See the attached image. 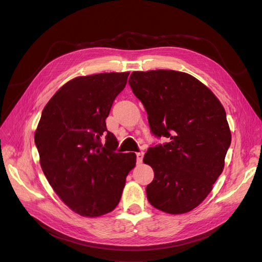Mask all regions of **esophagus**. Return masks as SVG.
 <instances>
[{"instance_id":"34e87169","label":"esophagus","mask_w":262,"mask_h":262,"mask_svg":"<svg viewBox=\"0 0 262 262\" xmlns=\"http://www.w3.org/2000/svg\"><path fill=\"white\" fill-rule=\"evenodd\" d=\"M143 155H144V153H143V152H138V153H136V156H137V162H138V163H141V162H142Z\"/></svg>"}]
</instances>
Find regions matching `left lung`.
<instances>
[{"mask_svg":"<svg viewBox=\"0 0 262 262\" xmlns=\"http://www.w3.org/2000/svg\"><path fill=\"white\" fill-rule=\"evenodd\" d=\"M128 84L146 110L150 130L169 139L144 155L154 170L147 201L167 213L189 212L223 172L231 142L225 109L207 86L185 72L135 71Z\"/></svg>","mask_w":262,"mask_h":262,"instance_id":"1","label":"left lung"}]
</instances>
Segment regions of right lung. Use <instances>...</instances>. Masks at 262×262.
I'll use <instances>...</instances> for the list:
<instances>
[{
	"instance_id": "right-lung-1",
	"label": "right lung",
	"mask_w": 262,
	"mask_h": 262,
	"mask_svg": "<svg viewBox=\"0 0 262 262\" xmlns=\"http://www.w3.org/2000/svg\"><path fill=\"white\" fill-rule=\"evenodd\" d=\"M128 75L110 72L69 80L43 108L35 132L40 166L49 184L81 216L113 211L136 166L135 153H116L117 138L105 122Z\"/></svg>"
}]
</instances>
